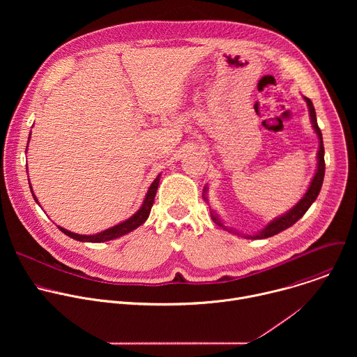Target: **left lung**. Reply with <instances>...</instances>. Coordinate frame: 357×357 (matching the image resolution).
I'll return each mask as SVG.
<instances>
[{
  "instance_id": "1",
  "label": "left lung",
  "mask_w": 357,
  "mask_h": 357,
  "mask_svg": "<svg viewBox=\"0 0 357 357\" xmlns=\"http://www.w3.org/2000/svg\"><path fill=\"white\" fill-rule=\"evenodd\" d=\"M303 100L307 101L308 105V110H310V117H311V123H312V127L319 138V151H318V167H317V172L311 181V185L308 188V190L305 192V195L302 196V199L296 203V205L289 209L287 213L281 215L280 218H275L274 220H271L263 230H260L259 233L252 234V236H244L245 238H267V237H271L274 234H278L281 233L282 230L291 227L294 223H296L303 215L305 212H307L312 203L317 200L319 192H321V188H322V182H324V176H325V149H324V141H322V132L318 127V121H317V113H315V109H314V105L312 101L308 98V97H303ZM206 192H208V188L205 186L203 188V199H205L208 202V197H206ZM211 216H212V220L220 226L222 229L227 230V231H231V233H236L233 230H230L227 226H225V223L220 220V218L211 209ZM238 234V233H236Z\"/></svg>"
}]
</instances>
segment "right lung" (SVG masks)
Returning <instances> with one entry per match:
<instances>
[{"label": "right lung", "instance_id": "1", "mask_svg": "<svg viewBox=\"0 0 357 357\" xmlns=\"http://www.w3.org/2000/svg\"><path fill=\"white\" fill-rule=\"evenodd\" d=\"M29 138L31 137H28V142H29ZM158 185H160V175L154 179V182H152L151 186L148 188V192L145 195V199L142 202L141 208L130 219H127V220H124V222H121V223H119V225H116V226H113V227H110V229H107L105 231H100L97 234L84 236V234H77V233L69 231V230H66V229H63L61 226H58V229L62 230L66 236H69V237H72V238H75L77 241H87V243H103V241H109V240H114L117 237H121V236L135 230L137 227H139L148 219V216L151 213L152 203H154V199H155V195H157ZM31 192H32V188H31ZM32 196H33L35 202L38 203V199L33 195V192H32Z\"/></svg>", "mask_w": 357, "mask_h": 357}]
</instances>
